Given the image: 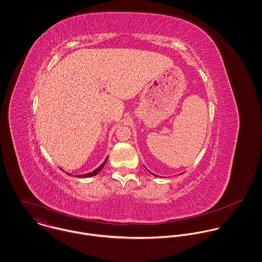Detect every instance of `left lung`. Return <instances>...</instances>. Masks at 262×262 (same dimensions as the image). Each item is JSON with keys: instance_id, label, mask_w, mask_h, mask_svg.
I'll return each mask as SVG.
<instances>
[{"instance_id": "1", "label": "left lung", "mask_w": 262, "mask_h": 262, "mask_svg": "<svg viewBox=\"0 0 262 262\" xmlns=\"http://www.w3.org/2000/svg\"><path fill=\"white\" fill-rule=\"evenodd\" d=\"M154 176H155V174H154ZM155 177H156V176H155Z\"/></svg>"}]
</instances>
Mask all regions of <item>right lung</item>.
<instances>
[{
  "mask_svg": "<svg viewBox=\"0 0 262 262\" xmlns=\"http://www.w3.org/2000/svg\"><path fill=\"white\" fill-rule=\"evenodd\" d=\"M106 161H107V159L104 161V163L103 164H101L97 169H95L94 171H92V172H90V173H85V174H81V176H77V178H90V177H94V176H97L101 170H102V168L104 167V165H105V163H106Z\"/></svg>",
  "mask_w": 262,
  "mask_h": 262,
  "instance_id": "1",
  "label": "right lung"
}]
</instances>
